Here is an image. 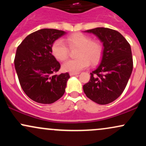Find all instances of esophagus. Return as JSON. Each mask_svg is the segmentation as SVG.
Wrapping results in <instances>:
<instances>
[{
  "label": "esophagus",
  "instance_id": "obj_1",
  "mask_svg": "<svg viewBox=\"0 0 146 146\" xmlns=\"http://www.w3.org/2000/svg\"><path fill=\"white\" fill-rule=\"evenodd\" d=\"M79 73H73V72H70L69 73V75H71V76H73V75H78Z\"/></svg>",
  "mask_w": 146,
  "mask_h": 146
}]
</instances>
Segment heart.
Here are the masks:
<instances>
[{
    "label": "heart",
    "instance_id": "obj_1",
    "mask_svg": "<svg viewBox=\"0 0 146 146\" xmlns=\"http://www.w3.org/2000/svg\"><path fill=\"white\" fill-rule=\"evenodd\" d=\"M70 48H78L76 53L78 58L69 60L62 64V69L66 72L78 73L86 68L91 62L98 63L103 53V47L100 42L91 40L90 37L81 33H76L66 38ZM51 53L55 58L64 61L67 58L68 48L61 40H56L51 45Z\"/></svg>",
    "mask_w": 146,
    "mask_h": 146
}]
</instances>
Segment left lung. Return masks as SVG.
Returning <instances> with one entry per match:
<instances>
[{
    "label": "left lung",
    "mask_w": 146,
    "mask_h": 146,
    "mask_svg": "<svg viewBox=\"0 0 146 146\" xmlns=\"http://www.w3.org/2000/svg\"><path fill=\"white\" fill-rule=\"evenodd\" d=\"M98 36L104 49L100 64L90 73V79L83 86L87 98L98 104H108L124 90L131 75L133 61L130 45L119 32L98 27L85 31Z\"/></svg>",
    "instance_id": "1"
}]
</instances>
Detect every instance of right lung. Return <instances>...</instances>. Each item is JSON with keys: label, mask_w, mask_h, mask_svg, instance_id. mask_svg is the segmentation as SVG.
<instances>
[{"label": "right lung", "mask_w": 146, "mask_h": 146, "mask_svg": "<svg viewBox=\"0 0 146 146\" xmlns=\"http://www.w3.org/2000/svg\"><path fill=\"white\" fill-rule=\"evenodd\" d=\"M66 34L61 30L42 29L23 40L18 46L14 65L25 94L38 103L49 104L62 97L68 73L57 75L60 64L51 53V45Z\"/></svg>", "instance_id": "1"}]
</instances>
